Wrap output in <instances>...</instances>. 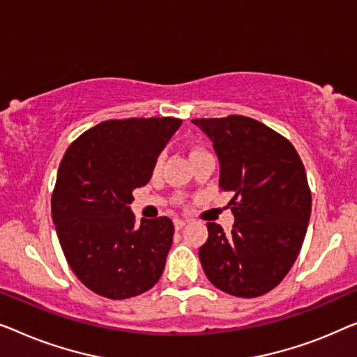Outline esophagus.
Returning a JSON list of instances; mask_svg holds the SVG:
<instances>
[{
    "instance_id": "1",
    "label": "esophagus",
    "mask_w": 357,
    "mask_h": 357,
    "mask_svg": "<svg viewBox=\"0 0 357 357\" xmlns=\"http://www.w3.org/2000/svg\"><path fill=\"white\" fill-rule=\"evenodd\" d=\"M185 227V220H181V218H176L174 220V229H181V228H184Z\"/></svg>"
}]
</instances>
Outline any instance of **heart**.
Listing matches in <instances>:
<instances>
[{"label": "heart", "instance_id": "b5f03b06", "mask_svg": "<svg viewBox=\"0 0 357 357\" xmlns=\"http://www.w3.org/2000/svg\"><path fill=\"white\" fill-rule=\"evenodd\" d=\"M200 152H205V150L202 147H194L192 150H190V157L195 153H200ZM160 167H162V157L157 160V163H155V169H160Z\"/></svg>", "mask_w": 357, "mask_h": 357}]
</instances>
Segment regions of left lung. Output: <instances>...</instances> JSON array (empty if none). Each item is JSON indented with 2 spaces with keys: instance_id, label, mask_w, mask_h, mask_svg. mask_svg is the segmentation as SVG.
<instances>
[{
  "instance_id": "8db88e82",
  "label": "left lung",
  "mask_w": 357,
  "mask_h": 357,
  "mask_svg": "<svg viewBox=\"0 0 357 357\" xmlns=\"http://www.w3.org/2000/svg\"><path fill=\"white\" fill-rule=\"evenodd\" d=\"M212 140L220 189L234 197L229 234L207 223L199 259L210 283L238 298H257L281 283L298 259L310 218V189L293 144L252 118L192 119Z\"/></svg>"
}]
</instances>
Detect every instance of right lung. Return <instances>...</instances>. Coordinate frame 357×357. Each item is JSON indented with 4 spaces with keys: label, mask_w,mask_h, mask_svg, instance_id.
<instances>
[{
    "label": "right lung",
    "mask_w": 357,
    "mask_h": 357,
    "mask_svg": "<svg viewBox=\"0 0 357 357\" xmlns=\"http://www.w3.org/2000/svg\"><path fill=\"white\" fill-rule=\"evenodd\" d=\"M176 118L109 119L85 130L59 163L52 217L69 267L93 293L128 299L162 277L174 227L168 217L137 227L129 205L152 178Z\"/></svg>",
    "instance_id": "obj_1"
}]
</instances>
